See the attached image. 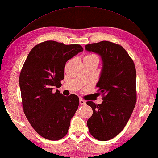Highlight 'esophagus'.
<instances>
[{
    "mask_svg": "<svg viewBox=\"0 0 158 158\" xmlns=\"http://www.w3.org/2000/svg\"><path fill=\"white\" fill-rule=\"evenodd\" d=\"M79 103L81 104V105H85V104H86V102L84 100H83V99H81V98H80V99H79Z\"/></svg>",
    "mask_w": 158,
    "mask_h": 158,
    "instance_id": "esophagus-1",
    "label": "esophagus"
}]
</instances>
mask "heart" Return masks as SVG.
Masks as SVG:
<instances>
[{
  "label": "heart",
  "mask_w": 158,
  "mask_h": 158,
  "mask_svg": "<svg viewBox=\"0 0 158 158\" xmlns=\"http://www.w3.org/2000/svg\"><path fill=\"white\" fill-rule=\"evenodd\" d=\"M94 56H94V55H89V56H86V57H94Z\"/></svg>",
  "instance_id": "b5f03b06"
}]
</instances>
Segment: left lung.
Segmentation results:
<instances>
[{
    "mask_svg": "<svg viewBox=\"0 0 158 158\" xmlns=\"http://www.w3.org/2000/svg\"><path fill=\"white\" fill-rule=\"evenodd\" d=\"M85 49L101 58L102 66L96 87L104 95L100 105L87 102L93 110L87 125L97 140H110L122 132L135 106V66L126 50L115 43L103 41L87 45Z\"/></svg>",
    "mask_w": 158,
    "mask_h": 158,
    "instance_id": "1",
    "label": "left lung"
}]
</instances>
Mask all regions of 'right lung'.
Instances as JSON below:
<instances>
[{"instance_id": "1", "label": "right lung", "mask_w": 158, "mask_h": 158, "mask_svg": "<svg viewBox=\"0 0 158 158\" xmlns=\"http://www.w3.org/2000/svg\"><path fill=\"white\" fill-rule=\"evenodd\" d=\"M83 51L79 45L48 41L35 46L23 64L19 81L23 112L36 132L46 139L66 136L78 109L77 95L65 96L53 89L62 85L66 62Z\"/></svg>"}]
</instances>
